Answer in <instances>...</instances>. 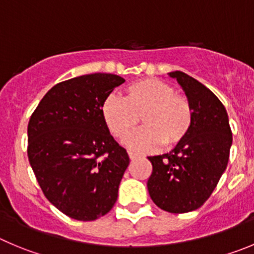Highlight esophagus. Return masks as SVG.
Returning <instances> with one entry per match:
<instances>
[{
  "instance_id": "esophagus-1",
  "label": "esophagus",
  "mask_w": 254,
  "mask_h": 254,
  "mask_svg": "<svg viewBox=\"0 0 254 254\" xmlns=\"http://www.w3.org/2000/svg\"><path fill=\"white\" fill-rule=\"evenodd\" d=\"M129 158H130V160H135V159H138V158H140V156H139L138 154L129 153Z\"/></svg>"
}]
</instances>
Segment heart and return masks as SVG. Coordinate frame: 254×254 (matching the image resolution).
<instances>
[{
  "label": "heart",
  "instance_id": "b5f03b06",
  "mask_svg": "<svg viewBox=\"0 0 254 254\" xmlns=\"http://www.w3.org/2000/svg\"><path fill=\"white\" fill-rule=\"evenodd\" d=\"M104 122L111 134L125 139L144 122L145 127L127 141L130 150L146 153L163 144L172 146L187 138L193 124L188 99L175 94L172 85L154 77L134 81L125 87L124 99L110 95L101 104Z\"/></svg>",
  "mask_w": 254,
  "mask_h": 254
}]
</instances>
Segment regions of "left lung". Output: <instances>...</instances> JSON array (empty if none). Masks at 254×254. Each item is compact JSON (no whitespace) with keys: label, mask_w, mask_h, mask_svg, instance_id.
<instances>
[{"label":"left lung","mask_w":254,"mask_h":254,"mask_svg":"<svg viewBox=\"0 0 254 254\" xmlns=\"http://www.w3.org/2000/svg\"><path fill=\"white\" fill-rule=\"evenodd\" d=\"M169 76L186 92L193 124L172 151L148 156L153 165L148 190L160 209L187 213L202 207L215 189L228 164L233 138L226 108L208 87L182 71Z\"/></svg>","instance_id":"1"}]
</instances>
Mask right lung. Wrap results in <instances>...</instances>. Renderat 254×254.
<instances>
[{"instance_id": "right-lung-1", "label": "right lung", "mask_w": 254, "mask_h": 254, "mask_svg": "<svg viewBox=\"0 0 254 254\" xmlns=\"http://www.w3.org/2000/svg\"><path fill=\"white\" fill-rule=\"evenodd\" d=\"M125 80L90 73L46 92L28 122L27 155L49 202L76 220L111 210L129 155L114 140L101 104Z\"/></svg>"}]
</instances>
